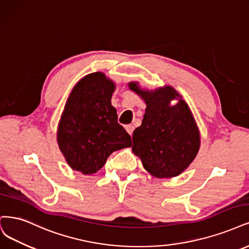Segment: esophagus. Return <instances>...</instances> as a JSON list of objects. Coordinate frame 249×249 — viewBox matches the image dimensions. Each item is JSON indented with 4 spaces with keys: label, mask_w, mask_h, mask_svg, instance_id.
<instances>
[{
    "label": "esophagus",
    "mask_w": 249,
    "mask_h": 249,
    "mask_svg": "<svg viewBox=\"0 0 249 249\" xmlns=\"http://www.w3.org/2000/svg\"><path fill=\"white\" fill-rule=\"evenodd\" d=\"M125 130H126V132L130 134L131 136H132V134H133V131H134V126L133 125H131V124H128V125H125Z\"/></svg>",
    "instance_id": "34e87169"
}]
</instances>
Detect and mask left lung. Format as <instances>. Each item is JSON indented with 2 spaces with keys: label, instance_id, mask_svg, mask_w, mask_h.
Instances as JSON below:
<instances>
[{
  "label": "left lung",
  "instance_id": "obj_1",
  "mask_svg": "<svg viewBox=\"0 0 249 249\" xmlns=\"http://www.w3.org/2000/svg\"><path fill=\"white\" fill-rule=\"evenodd\" d=\"M128 88L146 103L142 124L133 133V152L154 177L181 174L200 148V132L190 107L169 85L147 90L130 82ZM173 99L178 103L171 107Z\"/></svg>",
  "mask_w": 249,
  "mask_h": 249
}]
</instances>
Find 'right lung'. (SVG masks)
<instances>
[{
    "instance_id": "obj_1",
    "label": "right lung",
    "mask_w": 249,
    "mask_h": 249,
    "mask_svg": "<svg viewBox=\"0 0 249 249\" xmlns=\"http://www.w3.org/2000/svg\"><path fill=\"white\" fill-rule=\"evenodd\" d=\"M115 83L102 72L84 76L72 89L57 126V144L73 170L96 173L113 151L132 146L111 105Z\"/></svg>"
}]
</instances>
